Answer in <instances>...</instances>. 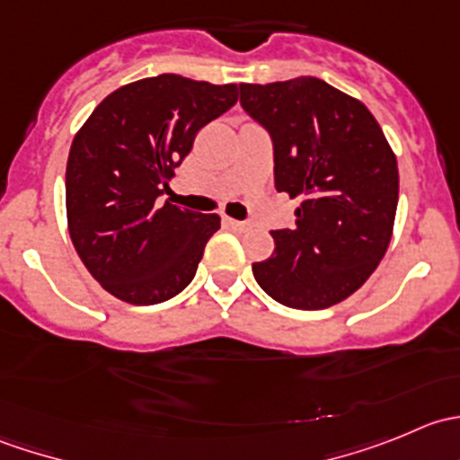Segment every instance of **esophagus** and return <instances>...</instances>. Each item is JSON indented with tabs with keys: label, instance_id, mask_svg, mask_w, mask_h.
Wrapping results in <instances>:
<instances>
[{
	"label": "esophagus",
	"instance_id": "1",
	"mask_svg": "<svg viewBox=\"0 0 460 460\" xmlns=\"http://www.w3.org/2000/svg\"><path fill=\"white\" fill-rule=\"evenodd\" d=\"M222 222H225V226H229V229H234V231H244L249 226L247 222L234 220V217H222Z\"/></svg>",
	"mask_w": 460,
	"mask_h": 460
}]
</instances>
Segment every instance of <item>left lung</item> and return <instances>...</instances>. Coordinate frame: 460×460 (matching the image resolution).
Segmentation results:
<instances>
[{"instance_id": "8db88e82", "label": "left lung", "mask_w": 460, "mask_h": 460, "mask_svg": "<svg viewBox=\"0 0 460 460\" xmlns=\"http://www.w3.org/2000/svg\"><path fill=\"white\" fill-rule=\"evenodd\" d=\"M240 104L271 137L276 189L300 198L296 226L271 231L276 249L253 276L285 307H332L387 252L396 155L367 106L318 77L240 84Z\"/></svg>"}]
</instances>
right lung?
Here are the masks:
<instances>
[{
	"mask_svg": "<svg viewBox=\"0 0 460 460\" xmlns=\"http://www.w3.org/2000/svg\"><path fill=\"white\" fill-rule=\"evenodd\" d=\"M238 102L235 84L164 73L111 93L77 131L66 162V217L77 256L115 298L157 305L198 271L216 213L157 198L198 131Z\"/></svg>",
	"mask_w": 460,
	"mask_h": 460,
	"instance_id": "1",
	"label": "right lung"
}]
</instances>
